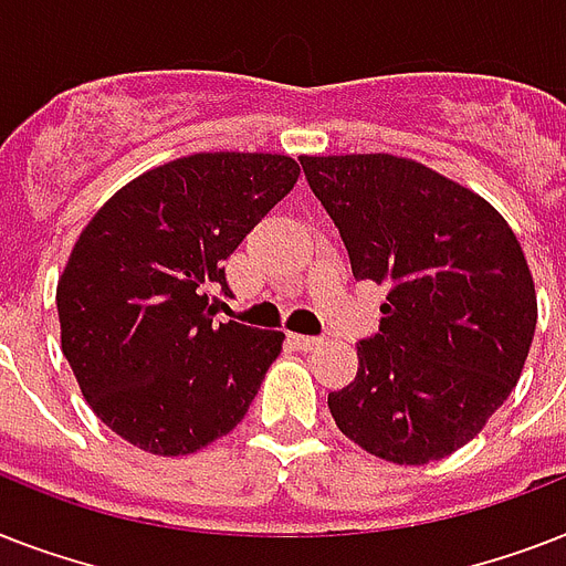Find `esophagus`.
Listing matches in <instances>:
<instances>
[{"label": "esophagus", "instance_id": "esophagus-1", "mask_svg": "<svg viewBox=\"0 0 566 566\" xmlns=\"http://www.w3.org/2000/svg\"><path fill=\"white\" fill-rule=\"evenodd\" d=\"M291 344L296 346V349H317V346L323 344V337H317V335H291Z\"/></svg>", "mask_w": 566, "mask_h": 566}]
</instances>
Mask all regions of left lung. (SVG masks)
Wrapping results in <instances>:
<instances>
[{"mask_svg": "<svg viewBox=\"0 0 566 566\" xmlns=\"http://www.w3.org/2000/svg\"><path fill=\"white\" fill-rule=\"evenodd\" d=\"M358 282L387 284L358 376L328 394L337 429L394 464L473 440L517 385L535 337L526 255L473 190L396 155L300 158Z\"/></svg>", "mask_w": 566, "mask_h": 566, "instance_id": "left-lung-1", "label": "left lung"}]
</instances>
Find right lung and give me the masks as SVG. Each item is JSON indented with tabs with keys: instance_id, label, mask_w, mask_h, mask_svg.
Here are the masks:
<instances>
[{
	"instance_id": "right-lung-1",
	"label": "right lung",
	"mask_w": 566,
	"mask_h": 566,
	"mask_svg": "<svg viewBox=\"0 0 566 566\" xmlns=\"http://www.w3.org/2000/svg\"><path fill=\"white\" fill-rule=\"evenodd\" d=\"M300 179L287 155L199 153L128 181L87 222L57 282L61 346L111 431L153 455L229 434L282 332L217 323L226 258Z\"/></svg>"
}]
</instances>
